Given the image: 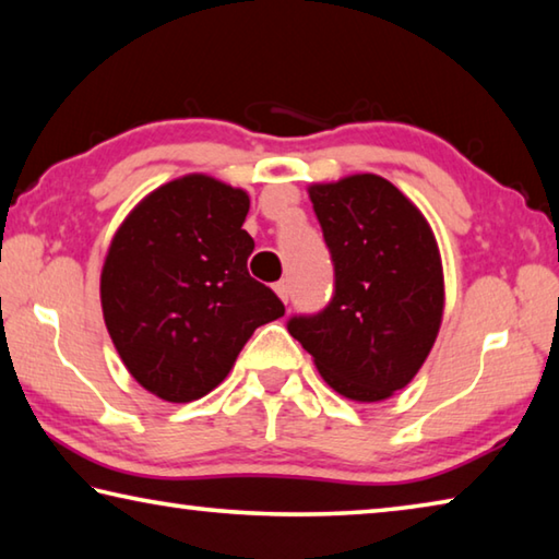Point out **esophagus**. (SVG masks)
I'll return each mask as SVG.
<instances>
[{"instance_id":"34e87169","label":"esophagus","mask_w":559,"mask_h":559,"mask_svg":"<svg viewBox=\"0 0 559 559\" xmlns=\"http://www.w3.org/2000/svg\"><path fill=\"white\" fill-rule=\"evenodd\" d=\"M273 290H276V296L283 300V302H288V298H290V286L286 281H278L276 286H273Z\"/></svg>"}]
</instances>
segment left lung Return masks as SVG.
Wrapping results in <instances>:
<instances>
[{"label": "left lung", "instance_id": "8db88e82", "mask_svg": "<svg viewBox=\"0 0 559 559\" xmlns=\"http://www.w3.org/2000/svg\"><path fill=\"white\" fill-rule=\"evenodd\" d=\"M335 266L318 316L288 320L323 380L355 402L390 400L429 357L443 316L441 253L429 222L380 175L308 187Z\"/></svg>", "mask_w": 559, "mask_h": 559}]
</instances>
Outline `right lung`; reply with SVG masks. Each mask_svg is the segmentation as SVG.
Listing matches in <instances>:
<instances>
[{"mask_svg": "<svg viewBox=\"0 0 559 559\" xmlns=\"http://www.w3.org/2000/svg\"><path fill=\"white\" fill-rule=\"evenodd\" d=\"M249 194L210 175L150 192L112 236L100 306L122 365L147 392L185 404L210 394L259 325L286 308L246 269Z\"/></svg>", "mask_w": 559, "mask_h": 559, "instance_id": "right-lung-1", "label": "right lung"}]
</instances>
